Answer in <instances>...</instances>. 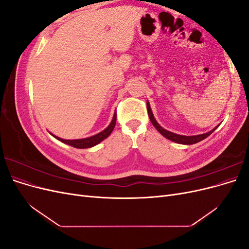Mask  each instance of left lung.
I'll return each mask as SVG.
<instances>
[{
	"label": "left lung",
	"mask_w": 249,
	"mask_h": 249,
	"mask_svg": "<svg viewBox=\"0 0 249 249\" xmlns=\"http://www.w3.org/2000/svg\"><path fill=\"white\" fill-rule=\"evenodd\" d=\"M146 106H147V112H148V116H149V119L150 122H152V124H154V126L156 127V129L158 130V132H160L161 135H163V136L165 138H167L173 142H177V143H179V144H194V143H197L203 139H206L208 136H210L211 134H212L216 129L217 126L215 127V129L211 130L210 132L208 133H205V134H200V135H195V136H184V135H178V134H176V133H172V132H169L167 130L163 129V127L157 123V120L155 119L154 117V114L152 112V109H150V106H149V103L146 102Z\"/></svg>",
	"instance_id": "left-lung-1"
}]
</instances>
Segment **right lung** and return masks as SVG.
Listing matches in <instances>:
<instances>
[{
  "mask_svg": "<svg viewBox=\"0 0 249 249\" xmlns=\"http://www.w3.org/2000/svg\"><path fill=\"white\" fill-rule=\"evenodd\" d=\"M116 124V112L114 113V116L112 118V122L111 124L105 129L104 131H102L101 133L94 135V136L91 137H88V138H84V139H73V140H66V139H62V138H59L55 135H53L56 139H58L59 141H61L63 143H66V144H69L71 146H73L76 148H89V147H92L96 144H99L100 142H102L104 139H106L109 135L112 133L113 129H114V126Z\"/></svg>",
  "mask_w": 249,
  "mask_h": 249,
  "instance_id": "obj_1",
  "label": "right lung"
}]
</instances>
